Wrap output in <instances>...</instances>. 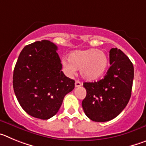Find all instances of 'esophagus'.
Segmentation results:
<instances>
[{"instance_id":"34e87169","label":"esophagus","mask_w":146,"mask_h":146,"mask_svg":"<svg viewBox=\"0 0 146 146\" xmlns=\"http://www.w3.org/2000/svg\"><path fill=\"white\" fill-rule=\"evenodd\" d=\"M81 86H82V83H81V82H80L79 80H76V82H75V87L76 88L80 87Z\"/></svg>"}]
</instances>
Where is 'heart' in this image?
Masks as SVG:
<instances>
[{"instance_id":"1","label":"heart","mask_w":146,"mask_h":146,"mask_svg":"<svg viewBox=\"0 0 146 146\" xmlns=\"http://www.w3.org/2000/svg\"><path fill=\"white\" fill-rule=\"evenodd\" d=\"M64 61L66 70L74 74L80 69L81 77L88 81H94L102 77L109 66V58L105 52L96 49L76 50L71 52Z\"/></svg>"}]
</instances>
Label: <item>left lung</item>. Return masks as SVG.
Instances as JSON below:
<instances>
[{
    "label": "left lung",
    "instance_id": "1",
    "mask_svg": "<svg viewBox=\"0 0 146 146\" xmlns=\"http://www.w3.org/2000/svg\"><path fill=\"white\" fill-rule=\"evenodd\" d=\"M110 64L103 79L83 83L87 94L82 100V108L88 118L96 122H105L118 116L131 97L134 79L131 60L121 50L112 48Z\"/></svg>",
    "mask_w": 146,
    "mask_h": 146
}]
</instances>
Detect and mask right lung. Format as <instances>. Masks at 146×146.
Masks as SVG:
<instances>
[{
    "label": "right lung",
    "instance_id": "add662e5",
    "mask_svg": "<svg viewBox=\"0 0 146 146\" xmlns=\"http://www.w3.org/2000/svg\"><path fill=\"white\" fill-rule=\"evenodd\" d=\"M57 46L48 40L25 46L13 74V88L20 106L28 115L47 120L60 109L74 80L61 71Z\"/></svg>",
    "mask_w": 146,
    "mask_h": 146
}]
</instances>
